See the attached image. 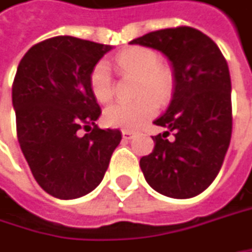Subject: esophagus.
Returning a JSON list of instances; mask_svg holds the SVG:
<instances>
[{
  "instance_id": "obj_1",
  "label": "esophagus",
  "mask_w": 252,
  "mask_h": 252,
  "mask_svg": "<svg viewBox=\"0 0 252 252\" xmlns=\"http://www.w3.org/2000/svg\"><path fill=\"white\" fill-rule=\"evenodd\" d=\"M137 135V131H131V129H124L123 131V138L124 140H131Z\"/></svg>"
}]
</instances>
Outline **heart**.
<instances>
[{
	"mask_svg": "<svg viewBox=\"0 0 252 252\" xmlns=\"http://www.w3.org/2000/svg\"><path fill=\"white\" fill-rule=\"evenodd\" d=\"M117 66L124 72L138 76L137 95L141 96L131 102H115L103 112V123L112 128L134 129L157 112V103H166L173 92L172 70L161 64L160 55L149 47H129L117 58ZM89 88L99 102L111 101L114 95V82L109 66L98 62L89 75ZM156 99L155 101L154 99Z\"/></svg>",
	"mask_w": 252,
	"mask_h": 252,
	"instance_id": "b5f03b06",
	"label": "heart"
}]
</instances>
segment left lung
<instances>
[{"label":"left lung","instance_id":"left-lung-1","mask_svg":"<svg viewBox=\"0 0 252 252\" xmlns=\"http://www.w3.org/2000/svg\"><path fill=\"white\" fill-rule=\"evenodd\" d=\"M129 44L161 52L170 60L174 76L172 102L154 121L166 131L153 137L154 150L141 157L143 174L164 196H197L215 180L231 141L228 63L215 41L192 27L151 32Z\"/></svg>","mask_w":252,"mask_h":252}]
</instances>
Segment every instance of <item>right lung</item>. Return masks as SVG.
<instances>
[{"label":"right lung","mask_w":252,"mask_h":252,"mask_svg":"<svg viewBox=\"0 0 252 252\" xmlns=\"http://www.w3.org/2000/svg\"><path fill=\"white\" fill-rule=\"evenodd\" d=\"M111 49L58 35L34 44L17 67L12 106L18 143L35 182L58 199L92 192L121 141L120 129L95 124L101 108L89 88L91 70ZM80 127L88 131L82 137Z\"/></svg>","instance_id":"obj_1"}]
</instances>
